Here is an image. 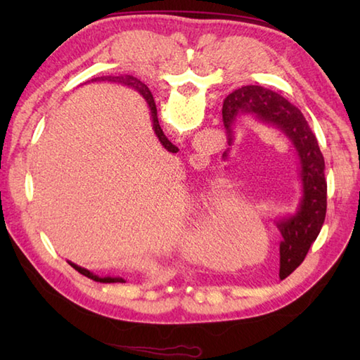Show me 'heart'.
<instances>
[{"mask_svg":"<svg viewBox=\"0 0 360 360\" xmlns=\"http://www.w3.org/2000/svg\"><path fill=\"white\" fill-rule=\"evenodd\" d=\"M224 224V235H223V246L232 250H248L262 243V231L259 227L252 223V221L238 219L233 215H226L223 218ZM218 249V233L213 229H205L196 236L195 250L196 254L207 258L215 259Z\"/></svg>","mask_w":360,"mask_h":360,"instance_id":"b5f03b06","label":"heart"}]
</instances>
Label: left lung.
<instances>
[{"instance_id":"obj_1","label":"left lung","mask_w":360,"mask_h":360,"mask_svg":"<svg viewBox=\"0 0 360 360\" xmlns=\"http://www.w3.org/2000/svg\"><path fill=\"white\" fill-rule=\"evenodd\" d=\"M240 114H252L258 120L281 129L294 145L302 164L300 207L297 215L280 221L277 226L281 233L278 277L283 280L303 263L325 223L328 187L323 155L302 111L271 89L257 85L241 86L224 98L223 124L229 145L232 143V124Z\"/></svg>"}]
</instances>
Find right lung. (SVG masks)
I'll use <instances>...</instances> for the list:
<instances>
[{
    "mask_svg": "<svg viewBox=\"0 0 360 360\" xmlns=\"http://www.w3.org/2000/svg\"><path fill=\"white\" fill-rule=\"evenodd\" d=\"M98 79H102V77H98ZM105 80L108 79V80H111V82H120V83H125V85H128V86H133V88H136L137 91H139V93L147 98V102H148V105H150V110H151V116H153V128H155V133H156V136L159 137V141H160V143L164 145V147L168 150V151H172V153H176L178 151V147H174V145L167 139L165 137V134H164V131L162 129H160V125H159V120H158V111H156V105H155V98H153V94L150 93V89L147 88V85H143V83L141 82V80H137L136 77H133V75H127V77H103ZM102 79V80H103ZM94 80H97V79H94ZM93 80V82H94ZM75 271L77 272H80L82 275H85V277H88V278H91V280H94V281H101V283H125L124 281V278H112V277H105V278H101V277H97V275H94V274H91L89 271H86V269H82L80 266H75L74 263H70Z\"/></svg>",
    "mask_w": 360,
    "mask_h": 360,
    "instance_id": "obj_1",
    "label": "right lung"
}]
</instances>
